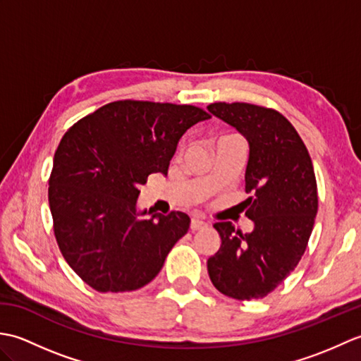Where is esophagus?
Wrapping results in <instances>:
<instances>
[{
	"label": "esophagus",
	"mask_w": 361,
	"mask_h": 361,
	"mask_svg": "<svg viewBox=\"0 0 361 361\" xmlns=\"http://www.w3.org/2000/svg\"><path fill=\"white\" fill-rule=\"evenodd\" d=\"M204 226H208V224H206V221H203V220H200V219L190 220V229H192V231H198V229H202Z\"/></svg>",
	"instance_id": "34e87169"
}]
</instances>
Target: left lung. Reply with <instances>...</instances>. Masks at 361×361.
Returning a JSON list of instances; mask_svg holds the SVG:
<instances>
[{
  "label": "left lung",
  "instance_id": "8db88e82",
  "mask_svg": "<svg viewBox=\"0 0 361 361\" xmlns=\"http://www.w3.org/2000/svg\"><path fill=\"white\" fill-rule=\"evenodd\" d=\"M208 111L234 127L250 145L243 203L251 233L217 221L221 239L208 259L209 278L229 298L259 299L295 270L318 212L313 164L295 127L281 113L243 102H216Z\"/></svg>",
  "mask_w": 361,
  "mask_h": 361
}]
</instances>
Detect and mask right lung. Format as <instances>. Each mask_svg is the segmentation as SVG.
Returning <instances> with one entry per match:
<instances>
[{
	"label": "right lung",
	"instance_id": "add662e5",
	"mask_svg": "<svg viewBox=\"0 0 361 361\" xmlns=\"http://www.w3.org/2000/svg\"><path fill=\"white\" fill-rule=\"evenodd\" d=\"M209 118L192 105L118 101L65 133L48 200L59 248L90 287L137 290L163 268L190 219L180 211L137 209L140 188L150 173L167 175L181 136Z\"/></svg>",
	"mask_w": 361,
	"mask_h": 361
}]
</instances>
